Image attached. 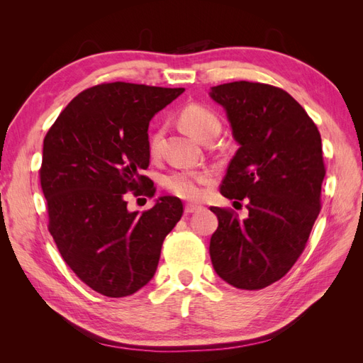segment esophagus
I'll return each instance as SVG.
<instances>
[{
	"label": "esophagus",
	"instance_id": "obj_1",
	"mask_svg": "<svg viewBox=\"0 0 363 363\" xmlns=\"http://www.w3.org/2000/svg\"><path fill=\"white\" fill-rule=\"evenodd\" d=\"M200 208V206L199 204H192V203H188L184 206V213L186 215H191V213H194V212H196Z\"/></svg>",
	"mask_w": 363,
	"mask_h": 363
}]
</instances>
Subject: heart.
Instances as JSON below:
<instances>
[{
    "label": "heart",
    "instance_id": "obj_1",
    "mask_svg": "<svg viewBox=\"0 0 363 363\" xmlns=\"http://www.w3.org/2000/svg\"><path fill=\"white\" fill-rule=\"evenodd\" d=\"M182 125L189 131L191 135L204 140L206 138L218 135L221 123L218 116L201 104L191 103L186 104L179 115ZM163 138V128L159 127L150 136L148 150L151 156H156L160 148ZM212 175L207 171H174L163 179L164 189L172 195L183 200H199L203 194V186L211 182Z\"/></svg>",
    "mask_w": 363,
    "mask_h": 363
}]
</instances>
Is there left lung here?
Here are the masks:
<instances>
[{"label": "left lung", "instance_id": "1", "mask_svg": "<svg viewBox=\"0 0 363 363\" xmlns=\"http://www.w3.org/2000/svg\"><path fill=\"white\" fill-rule=\"evenodd\" d=\"M211 96L225 108L239 144L219 191L248 203L244 221L232 208L211 207L218 216L212 265L238 289H263L294 267L320 215L321 135L280 87L233 82L213 86Z\"/></svg>", "mask_w": 363, "mask_h": 363}]
</instances>
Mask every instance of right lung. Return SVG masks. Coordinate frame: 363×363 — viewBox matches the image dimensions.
<instances>
[{
  "mask_svg": "<svg viewBox=\"0 0 363 363\" xmlns=\"http://www.w3.org/2000/svg\"><path fill=\"white\" fill-rule=\"evenodd\" d=\"M183 87L125 82L84 89L65 107L43 139L42 192L48 230L67 265L95 292L121 298L152 279L162 244L183 204L160 196L130 212L128 192L152 196L148 124Z\"/></svg>",
  "mask_w": 363,
  "mask_h": 363,
  "instance_id": "add662e5",
  "label": "right lung"
}]
</instances>
